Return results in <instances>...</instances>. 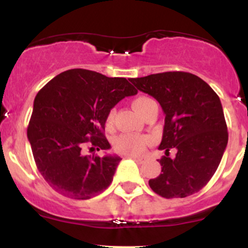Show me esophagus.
Masks as SVG:
<instances>
[{"mask_svg": "<svg viewBox=\"0 0 248 248\" xmlns=\"http://www.w3.org/2000/svg\"><path fill=\"white\" fill-rule=\"evenodd\" d=\"M130 158H133V160L138 162V163H143V162L147 160V157H144V156H135V155L130 156Z\"/></svg>", "mask_w": 248, "mask_h": 248, "instance_id": "1", "label": "esophagus"}]
</instances>
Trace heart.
<instances>
[{"label":"heart","mask_w":248,"mask_h":248,"mask_svg":"<svg viewBox=\"0 0 248 248\" xmlns=\"http://www.w3.org/2000/svg\"><path fill=\"white\" fill-rule=\"evenodd\" d=\"M154 100L147 96H139L134 99L132 105L134 109L141 116H143L144 112L147 110L148 106L152 104ZM115 110L110 109L107 115V124H110L114 119ZM149 138L143 135H134V134H121L114 140V149L120 154H126V155H139L143 153L146 149L147 144L149 143Z\"/></svg>","instance_id":"obj_1"}]
</instances>
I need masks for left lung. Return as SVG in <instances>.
<instances>
[{
  "label": "left lung",
  "mask_w": 248,
  "mask_h": 248,
  "mask_svg": "<svg viewBox=\"0 0 248 248\" xmlns=\"http://www.w3.org/2000/svg\"><path fill=\"white\" fill-rule=\"evenodd\" d=\"M129 81L160 102L164 127L157 160L162 171L149 181L164 198H184L207 184L220 163L229 133L217 93L199 77L187 72H163ZM175 147L176 156L169 157Z\"/></svg>",
  "instance_id": "8db88e82"
}]
</instances>
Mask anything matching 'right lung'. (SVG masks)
Segmentation results:
<instances>
[{"label":"right lung","instance_id":"add662e5","mask_svg":"<svg viewBox=\"0 0 248 248\" xmlns=\"http://www.w3.org/2000/svg\"><path fill=\"white\" fill-rule=\"evenodd\" d=\"M138 91L126 78H108L90 70L62 72L37 93L28 127V140L37 169L57 192L90 199L112 183L121 158L84 155L107 150L104 130L109 110Z\"/></svg>","mask_w":248,"mask_h":248}]
</instances>
